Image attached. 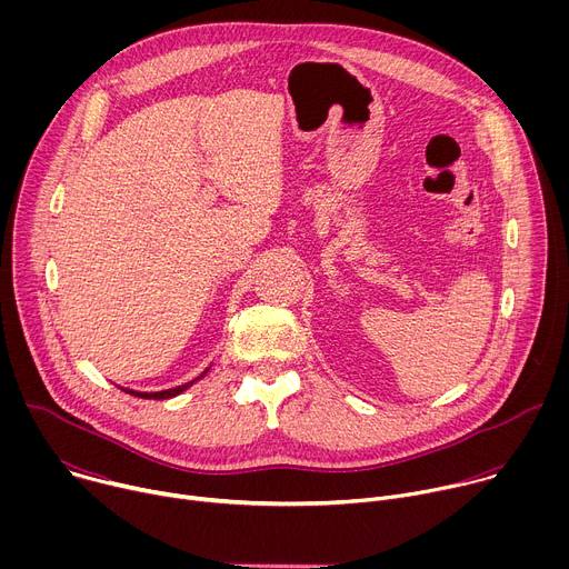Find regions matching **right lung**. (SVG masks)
Segmentation results:
<instances>
[{"label": "right lung", "mask_w": 569, "mask_h": 569, "mask_svg": "<svg viewBox=\"0 0 569 569\" xmlns=\"http://www.w3.org/2000/svg\"><path fill=\"white\" fill-rule=\"evenodd\" d=\"M209 371V369H207ZM207 371H202V376L207 373ZM200 376V378H202ZM198 380V378H196ZM196 380H191V382H187V385H178V387H173V389H164V391H130V389H126L128 393H132V396H139V398H152V400H164V398H173V396H178V393H182L187 387H191Z\"/></svg>", "instance_id": "1"}]
</instances>
